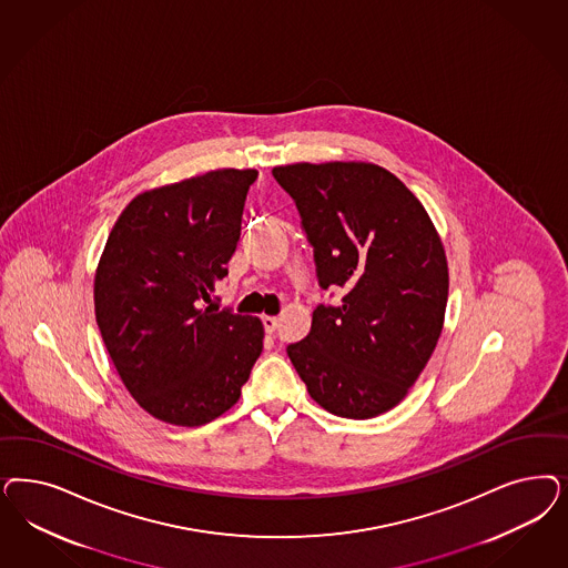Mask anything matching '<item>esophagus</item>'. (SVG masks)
<instances>
[{
  "label": "esophagus",
  "instance_id": "34e87169",
  "mask_svg": "<svg viewBox=\"0 0 568 568\" xmlns=\"http://www.w3.org/2000/svg\"><path fill=\"white\" fill-rule=\"evenodd\" d=\"M261 322H263V328H265L267 334H274L275 329H277V326H280L277 317H272V315H265Z\"/></svg>",
  "mask_w": 568,
  "mask_h": 568
}]
</instances>
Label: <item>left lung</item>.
Masks as SVG:
<instances>
[{
	"label": "left lung",
	"instance_id": "left-lung-1",
	"mask_svg": "<svg viewBox=\"0 0 568 568\" xmlns=\"http://www.w3.org/2000/svg\"><path fill=\"white\" fill-rule=\"evenodd\" d=\"M313 246L322 291L312 329L286 347L312 399L366 420L407 395L437 347L447 305V261L420 201L372 163L274 166Z\"/></svg>",
	"mask_w": 568,
	"mask_h": 568
}]
</instances>
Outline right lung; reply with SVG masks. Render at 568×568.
<instances>
[{
  "label": "right lung",
  "instance_id": "add662e5",
  "mask_svg": "<svg viewBox=\"0 0 568 568\" xmlns=\"http://www.w3.org/2000/svg\"><path fill=\"white\" fill-rule=\"evenodd\" d=\"M255 169H220L135 196L110 232L93 303L133 399L175 426H202L240 399L263 324L202 307L227 275Z\"/></svg>",
  "mask_w": 568,
  "mask_h": 568
}]
</instances>
